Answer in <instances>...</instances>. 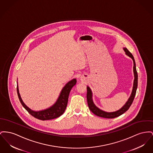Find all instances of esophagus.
I'll list each match as a JSON object with an SVG mask.
<instances>
[{"instance_id": "34e87169", "label": "esophagus", "mask_w": 153, "mask_h": 153, "mask_svg": "<svg viewBox=\"0 0 153 153\" xmlns=\"http://www.w3.org/2000/svg\"><path fill=\"white\" fill-rule=\"evenodd\" d=\"M81 80H82V78H81Z\"/></svg>"}]
</instances>
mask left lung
<instances>
[{
  "mask_svg": "<svg viewBox=\"0 0 153 153\" xmlns=\"http://www.w3.org/2000/svg\"><path fill=\"white\" fill-rule=\"evenodd\" d=\"M123 50L126 52V54L129 56L130 58H132L134 62V85H133V88H132V91L131 92V94L126 101V104L121 108L119 110H118L116 111H113V112H107L105 111H103L99 108H98L94 103L93 100H92V91L91 90L90 87L87 86V103L88 105V108H90V110L96 116H98L99 117H103V118H114L116 117H118L123 114H124L126 111L131 105H132L134 99L135 98V95H136V92L137 90V73L136 71V63H135V59L134 58L126 48H123Z\"/></svg>",
  "mask_w": 153,
  "mask_h": 153,
  "instance_id": "1",
  "label": "left lung"
}]
</instances>
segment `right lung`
<instances>
[{
    "label": "right lung",
    "instance_id": "1",
    "mask_svg": "<svg viewBox=\"0 0 153 153\" xmlns=\"http://www.w3.org/2000/svg\"><path fill=\"white\" fill-rule=\"evenodd\" d=\"M76 82L77 80L76 79H73L71 81L68 82L61 90V93L59 95V97L58 98L55 103L50 108H45V110L35 111L28 108L22 100L19 92V89H18V84H17V91L18 98L23 107L25 108L28 111V113L30 114H31L32 116L35 117L39 120H41L43 121L52 120L61 116L64 113L66 108L67 106L70 91L72 90L73 87L76 84Z\"/></svg>",
    "mask_w": 153,
    "mask_h": 153
}]
</instances>
